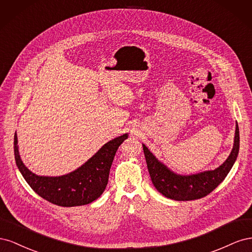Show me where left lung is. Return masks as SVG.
Wrapping results in <instances>:
<instances>
[{"instance_id": "left-lung-1", "label": "left lung", "mask_w": 252, "mask_h": 252, "mask_svg": "<svg viewBox=\"0 0 252 252\" xmlns=\"http://www.w3.org/2000/svg\"><path fill=\"white\" fill-rule=\"evenodd\" d=\"M240 133L239 126L235 125L234 144L231 154L226 161L215 170L204 171L192 175H179L173 173L151 154L143 145L147 168L152 184L166 197L175 201L197 200L209 194L224 181L230 171L239 155Z\"/></svg>"}]
</instances>
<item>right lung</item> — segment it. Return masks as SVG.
I'll return each instance as SVG.
<instances>
[{"label":"right lung","mask_w":252,"mask_h":252,"mask_svg":"<svg viewBox=\"0 0 252 252\" xmlns=\"http://www.w3.org/2000/svg\"><path fill=\"white\" fill-rule=\"evenodd\" d=\"M127 136L126 133L106 143L80 168L62 177H40L30 171L20 158L17 133L14 134V158L28 185L43 199L63 207L82 206L94 202L104 192L114 156Z\"/></svg>","instance_id":"add662e5"}]
</instances>
